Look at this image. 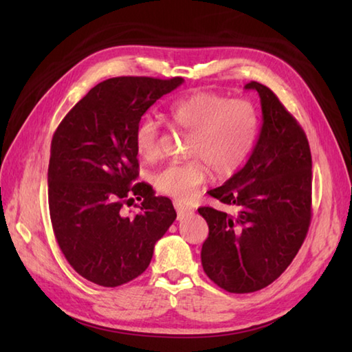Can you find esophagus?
<instances>
[{"label": "esophagus", "instance_id": "34e87169", "mask_svg": "<svg viewBox=\"0 0 352 352\" xmlns=\"http://www.w3.org/2000/svg\"><path fill=\"white\" fill-rule=\"evenodd\" d=\"M174 207H175V210H177V218H178V221H182V219L186 218V216H189V214L193 213V210H192L190 207L184 206V204H182V203H174Z\"/></svg>", "mask_w": 352, "mask_h": 352}]
</instances>
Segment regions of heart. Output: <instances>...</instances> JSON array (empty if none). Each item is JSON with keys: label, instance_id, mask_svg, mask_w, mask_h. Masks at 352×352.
Segmentation results:
<instances>
[{"label": "heart", "instance_id": "heart-1", "mask_svg": "<svg viewBox=\"0 0 352 352\" xmlns=\"http://www.w3.org/2000/svg\"><path fill=\"white\" fill-rule=\"evenodd\" d=\"M172 125L190 133L188 155L192 160L168 163L151 175L163 195L186 201L206 182L208 169L228 177L242 166L256 146L260 129L258 111L248 100H228L218 94L199 92L169 106ZM160 126L154 118L140 122L136 146L144 159L159 154Z\"/></svg>", "mask_w": 352, "mask_h": 352}]
</instances>
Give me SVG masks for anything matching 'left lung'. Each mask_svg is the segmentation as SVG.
<instances>
[{"label":"left lung","instance_id":"8db88e82","mask_svg":"<svg viewBox=\"0 0 352 352\" xmlns=\"http://www.w3.org/2000/svg\"><path fill=\"white\" fill-rule=\"evenodd\" d=\"M257 91L261 129L245 166L208 195L233 212L199 207L208 237L201 263L213 283L231 294L269 286L286 271L307 236L311 218V154L296 119L271 89Z\"/></svg>","mask_w":352,"mask_h":352}]
</instances>
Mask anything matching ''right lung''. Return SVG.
I'll list each match as a JSON object with an SVG mask.
<instances>
[{"mask_svg":"<svg viewBox=\"0 0 352 352\" xmlns=\"http://www.w3.org/2000/svg\"><path fill=\"white\" fill-rule=\"evenodd\" d=\"M115 77L96 85L52 136L48 203L65 258L86 280L116 287L148 267L154 246L175 221L172 201L139 177L136 133L142 115L183 83ZM136 197L141 212L122 213Z\"/></svg>","mask_w":352,"mask_h":352,"instance_id":"right-lung-1","label":"right lung"}]
</instances>
